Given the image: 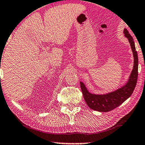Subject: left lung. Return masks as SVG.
Listing matches in <instances>:
<instances>
[{
	"mask_svg": "<svg viewBox=\"0 0 145 145\" xmlns=\"http://www.w3.org/2000/svg\"><path fill=\"white\" fill-rule=\"evenodd\" d=\"M123 33L131 47L134 57L133 69L131 73L127 82L118 90L104 94H92L87 90L82 82H80V88L85 102L88 107L92 110L100 112H108L120 106L127 99L131 96L137 84L138 77V55L133 39L129 33L127 29H124Z\"/></svg>",
	"mask_w": 145,
	"mask_h": 145,
	"instance_id": "left-lung-1",
	"label": "left lung"
}]
</instances>
